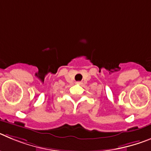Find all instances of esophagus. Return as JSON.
<instances>
[{"label":"esophagus","mask_w":151,"mask_h":151,"mask_svg":"<svg viewBox=\"0 0 151 151\" xmlns=\"http://www.w3.org/2000/svg\"><path fill=\"white\" fill-rule=\"evenodd\" d=\"M78 84H81V82H78Z\"/></svg>","instance_id":"obj_1"}]
</instances>
